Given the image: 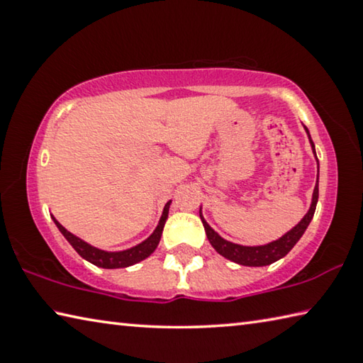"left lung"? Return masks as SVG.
Here are the masks:
<instances>
[{
  "mask_svg": "<svg viewBox=\"0 0 363 363\" xmlns=\"http://www.w3.org/2000/svg\"><path fill=\"white\" fill-rule=\"evenodd\" d=\"M304 130L307 133V136H309L312 152L315 153V145H314V143H312L309 130H307L306 126H304ZM315 158H317V155H315ZM317 200H318V176H317V184L314 187V194H312V203H311L309 211L306 213V216L301 219L291 230H288L284 237H280L279 240L270 242L267 245H259V247H243V245L227 242L219 235L218 232H214L211 229L210 224H208L203 219V216H201V210H200V218H201V223H203L208 240H210L211 247L216 250L220 256H224L225 259H230L233 262L240 264V266L262 267V266H269V264L281 259V257L290 253V250L298 243L299 238L303 237V233L306 232L307 225L311 224L312 218H314Z\"/></svg>",
  "mask_w": 363,
  "mask_h": 363,
  "instance_id": "1",
  "label": "left lung"
}]
</instances>
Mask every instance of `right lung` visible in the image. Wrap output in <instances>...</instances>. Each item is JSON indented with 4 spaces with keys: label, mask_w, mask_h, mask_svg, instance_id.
Wrapping results in <instances>:
<instances>
[{
    "label": "right lung",
    "mask_w": 363,
    "mask_h": 363,
    "mask_svg": "<svg viewBox=\"0 0 363 363\" xmlns=\"http://www.w3.org/2000/svg\"><path fill=\"white\" fill-rule=\"evenodd\" d=\"M169 205H171V201H168V203L164 205L162 218H160V223L157 225V229L153 230L152 235L147 238V240H144L143 243H139V245H136V247L125 250V251H104V250L96 248V247H93V245H89L84 240H82V238H78L77 235H73V233L67 230L62 224L57 223L56 218H52V219H54V223H56L60 233H62V235L67 238V242H69L72 247L75 248L77 253L82 256L83 259L89 261L91 264H94V266H97V267L120 269V267L133 266V264H136L139 261L145 259V257H149L153 251H155V248L160 243V238H162L164 223H167V219H168Z\"/></svg>",
    "instance_id": "add662e5"
}]
</instances>
